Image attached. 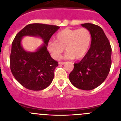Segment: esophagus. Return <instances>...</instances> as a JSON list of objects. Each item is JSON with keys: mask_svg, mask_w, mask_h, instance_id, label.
<instances>
[{"mask_svg": "<svg viewBox=\"0 0 121 121\" xmlns=\"http://www.w3.org/2000/svg\"><path fill=\"white\" fill-rule=\"evenodd\" d=\"M65 64V62H59V64L60 65H64Z\"/></svg>", "mask_w": 121, "mask_h": 121, "instance_id": "1", "label": "esophagus"}]
</instances>
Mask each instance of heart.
<instances>
[{
    "instance_id": "heart-1",
    "label": "heart",
    "mask_w": 121,
    "mask_h": 121,
    "mask_svg": "<svg viewBox=\"0 0 121 121\" xmlns=\"http://www.w3.org/2000/svg\"><path fill=\"white\" fill-rule=\"evenodd\" d=\"M54 38L55 41L49 42L47 45L53 59H60L65 48L67 52L64 58L81 59L89 50L91 34L86 28H65L59 31Z\"/></svg>"
}]
</instances>
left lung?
<instances>
[{"instance_id": "1", "label": "left lung", "mask_w": 121, "mask_h": 121, "mask_svg": "<svg viewBox=\"0 0 121 121\" xmlns=\"http://www.w3.org/2000/svg\"><path fill=\"white\" fill-rule=\"evenodd\" d=\"M82 26L91 32V47L84 58L74 64L69 79L76 88L91 90L102 84L110 72L112 47L100 26L93 23H84Z\"/></svg>"}]
</instances>
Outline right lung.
<instances>
[{"label": "right lung", "instance_id": "right-lung-1", "mask_svg": "<svg viewBox=\"0 0 121 121\" xmlns=\"http://www.w3.org/2000/svg\"><path fill=\"white\" fill-rule=\"evenodd\" d=\"M59 28L56 25L30 23L15 36L9 56L10 69L15 79L25 88L39 91L51 84L58 62L51 57L47 46ZM25 35L39 36L44 40V45L34 53L25 51L20 43Z\"/></svg>", "mask_w": 121, "mask_h": 121}]
</instances>
